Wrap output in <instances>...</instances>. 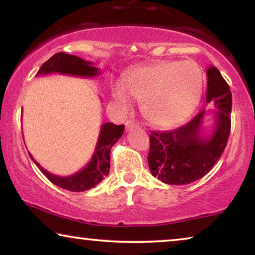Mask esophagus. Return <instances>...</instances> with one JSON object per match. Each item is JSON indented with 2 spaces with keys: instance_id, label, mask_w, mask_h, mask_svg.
<instances>
[{
  "instance_id": "1",
  "label": "esophagus",
  "mask_w": 255,
  "mask_h": 255,
  "mask_svg": "<svg viewBox=\"0 0 255 255\" xmlns=\"http://www.w3.org/2000/svg\"><path fill=\"white\" fill-rule=\"evenodd\" d=\"M137 128H138V125L134 124L133 121H128L127 123H125V128H127V131H132Z\"/></svg>"
}]
</instances>
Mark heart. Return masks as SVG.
Here are the masks:
<instances>
[{"mask_svg":"<svg viewBox=\"0 0 255 255\" xmlns=\"http://www.w3.org/2000/svg\"><path fill=\"white\" fill-rule=\"evenodd\" d=\"M203 75L193 61H156L128 73L111 95L121 110L128 111L133 99L153 125L175 127L190 116L201 99Z\"/></svg>","mask_w":255,"mask_h":255,"instance_id":"1","label":"heart"}]
</instances>
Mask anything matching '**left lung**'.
Here are the masks:
<instances>
[{"label": "left lung", "instance_id": "obj_1", "mask_svg": "<svg viewBox=\"0 0 255 255\" xmlns=\"http://www.w3.org/2000/svg\"><path fill=\"white\" fill-rule=\"evenodd\" d=\"M207 103L217 108L215 123L203 134L205 111L176 130L152 131L148 166L153 176L167 184H188L208 174L221 158L231 130L232 95L230 87L215 66L207 69Z\"/></svg>", "mask_w": 255, "mask_h": 255}]
</instances>
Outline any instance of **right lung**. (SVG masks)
<instances>
[{
    "mask_svg": "<svg viewBox=\"0 0 255 255\" xmlns=\"http://www.w3.org/2000/svg\"><path fill=\"white\" fill-rule=\"evenodd\" d=\"M51 73L94 78L100 74V69L94 67L93 62L83 60L76 55L59 52L48 59L46 62H44L39 71L37 72V76L51 74ZM123 133L124 125H115L114 123H104L101 125L99 140H97L95 151L88 165L80 172L69 176L53 175L44 169L30 153L29 154L38 168L41 170V173L55 186L69 191H85L97 186L103 180V177L109 174L111 147L116 144Z\"/></svg>",
    "mask_w": 255,
    "mask_h": 255,
    "instance_id": "add662e5",
    "label": "right lung"
}]
</instances>
